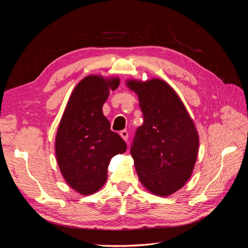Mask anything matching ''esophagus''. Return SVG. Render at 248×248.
I'll return each instance as SVG.
<instances>
[{
	"label": "esophagus",
	"mask_w": 248,
	"mask_h": 248,
	"mask_svg": "<svg viewBox=\"0 0 248 248\" xmlns=\"http://www.w3.org/2000/svg\"><path fill=\"white\" fill-rule=\"evenodd\" d=\"M120 136H121V138H122L125 141L128 140V131H127V130L120 131Z\"/></svg>",
	"instance_id": "34e87169"
}]
</instances>
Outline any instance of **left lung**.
<instances>
[{"label":"left lung","instance_id":"1","mask_svg":"<svg viewBox=\"0 0 248 248\" xmlns=\"http://www.w3.org/2000/svg\"><path fill=\"white\" fill-rule=\"evenodd\" d=\"M139 97L144 123L130 153L140 183L156 196L168 197L185 185L199 152V134L178 94L166 81L128 79Z\"/></svg>","mask_w":248,"mask_h":248}]
</instances>
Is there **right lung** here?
Instances as JSON below:
<instances>
[{
	"mask_svg": "<svg viewBox=\"0 0 248 248\" xmlns=\"http://www.w3.org/2000/svg\"><path fill=\"white\" fill-rule=\"evenodd\" d=\"M118 78L89 76L74 88L59 124L55 149L65 181L82 196L98 191L107 182L110 159L126 151L118 133L110 130L102 107Z\"/></svg>",
	"mask_w": 248,
	"mask_h": 248,
	"instance_id": "obj_1",
	"label": "right lung"
}]
</instances>
